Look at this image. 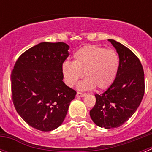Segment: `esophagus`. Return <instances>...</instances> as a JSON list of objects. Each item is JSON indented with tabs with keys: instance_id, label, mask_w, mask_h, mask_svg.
<instances>
[{
	"instance_id": "esophagus-1",
	"label": "esophagus",
	"mask_w": 152,
	"mask_h": 152,
	"mask_svg": "<svg viewBox=\"0 0 152 152\" xmlns=\"http://www.w3.org/2000/svg\"><path fill=\"white\" fill-rule=\"evenodd\" d=\"M76 96H77V97H83V96H86V94H84V93H81V92H77Z\"/></svg>"
}]
</instances>
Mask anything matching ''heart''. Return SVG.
I'll return each instance as SVG.
<instances>
[{
  "label": "heart",
  "mask_w": 152,
  "mask_h": 152,
  "mask_svg": "<svg viewBox=\"0 0 152 152\" xmlns=\"http://www.w3.org/2000/svg\"><path fill=\"white\" fill-rule=\"evenodd\" d=\"M74 61H64L61 73L68 87H74L83 77L87 78L80 82V90H99L108 88L113 83L119 71V58L113 49L95 45L81 47L74 53Z\"/></svg>",
  "instance_id": "obj_1"
}]
</instances>
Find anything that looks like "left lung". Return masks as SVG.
Returning a JSON list of instances; mask_svg holds the SVG:
<instances>
[{
  "mask_svg": "<svg viewBox=\"0 0 152 152\" xmlns=\"http://www.w3.org/2000/svg\"><path fill=\"white\" fill-rule=\"evenodd\" d=\"M108 41L119 55V71L110 88L102 94H95L96 103L90 111L93 122L107 129L127 121L139 107L145 93L144 71L139 58L123 44Z\"/></svg>",
  "mask_w": 152,
  "mask_h": 152,
  "instance_id": "obj_1",
  "label": "left lung"
}]
</instances>
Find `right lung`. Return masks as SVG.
Segmentation results:
<instances>
[{
	"label": "right lung",
	"mask_w": 152,
	"mask_h": 152,
	"mask_svg": "<svg viewBox=\"0 0 152 152\" xmlns=\"http://www.w3.org/2000/svg\"><path fill=\"white\" fill-rule=\"evenodd\" d=\"M68 49L64 42H41L23 52L13 67V105L24 121L40 131L59 127L76 95L62 80Z\"/></svg>",
	"instance_id": "right-lung-1"
}]
</instances>
